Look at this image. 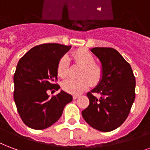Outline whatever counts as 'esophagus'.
Wrapping results in <instances>:
<instances>
[{
    "label": "esophagus",
    "mask_w": 150,
    "mask_h": 150,
    "mask_svg": "<svg viewBox=\"0 0 150 150\" xmlns=\"http://www.w3.org/2000/svg\"><path fill=\"white\" fill-rule=\"evenodd\" d=\"M79 96H80L79 95H74L73 96V98H74V100H76V99H77Z\"/></svg>",
    "instance_id": "esophagus-1"
}]
</instances>
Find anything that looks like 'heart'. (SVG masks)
I'll use <instances>...</instances> for the list:
<instances>
[{
  "label": "heart",
  "instance_id": "b5f03b06",
  "mask_svg": "<svg viewBox=\"0 0 150 150\" xmlns=\"http://www.w3.org/2000/svg\"><path fill=\"white\" fill-rule=\"evenodd\" d=\"M74 62L82 66L79 72V78L66 80L62 87L71 94H80L92 85H96L103 78V69L101 65L95 63V57L88 50L78 49L73 53ZM57 74L62 78H66L69 74V59L67 55H63L57 64Z\"/></svg>",
  "mask_w": 150,
  "mask_h": 150
}]
</instances>
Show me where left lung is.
Segmentation results:
<instances>
[{"mask_svg": "<svg viewBox=\"0 0 150 150\" xmlns=\"http://www.w3.org/2000/svg\"><path fill=\"white\" fill-rule=\"evenodd\" d=\"M91 51L100 60L103 76L87 93L89 105L82 111V116L92 128L109 132L120 127L129 115L135 100V76L130 64L116 50L95 47ZM95 93L101 97H95Z\"/></svg>", "mask_w": 150, "mask_h": 150, "instance_id": "left-lung-1", "label": "left lung"}]
</instances>
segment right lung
Masks as SVG:
<instances>
[{"label": "right lung", "mask_w": 150, "mask_h": 150, "mask_svg": "<svg viewBox=\"0 0 150 150\" xmlns=\"http://www.w3.org/2000/svg\"><path fill=\"white\" fill-rule=\"evenodd\" d=\"M71 46L44 43L34 47L20 58L14 74V100L24 124L43 130L60 119L73 96L61 91L50 98L48 90H58L57 64Z\"/></svg>", "instance_id": "1"}]
</instances>
